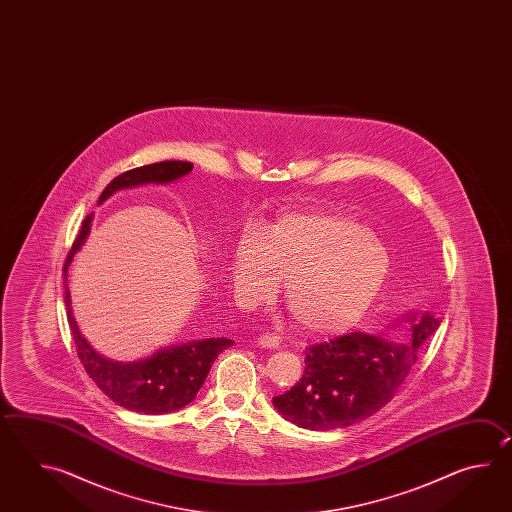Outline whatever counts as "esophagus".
<instances>
[{
  "label": "esophagus",
  "instance_id": "34e87169",
  "mask_svg": "<svg viewBox=\"0 0 512 512\" xmlns=\"http://www.w3.org/2000/svg\"><path fill=\"white\" fill-rule=\"evenodd\" d=\"M256 342H258L260 348L274 349L280 346V340H278V337H274V335H261Z\"/></svg>",
  "mask_w": 512,
  "mask_h": 512
}]
</instances>
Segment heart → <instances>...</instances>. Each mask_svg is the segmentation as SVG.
Returning <instances> with one entry per match:
<instances>
[{"label": "heart", "instance_id": "heart-1", "mask_svg": "<svg viewBox=\"0 0 512 512\" xmlns=\"http://www.w3.org/2000/svg\"><path fill=\"white\" fill-rule=\"evenodd\" d=\"M392 256L371 227L340 208L287 212L265 234L251 230L232 256V285L245 307L271 302L285 278V302L307 335L348 331L370 311Z\"/></svg>", "mask_w": 512, "mask_h": 512}]
</instances>
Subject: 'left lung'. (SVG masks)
<instances>
[{
    "label": "left lung",
    "mask_w": 512,
    "mask_h": 512,
    "mask_svg": "<svg viewBox=\"0 0 512 512\" xmlns=\"http://www.w3.org/2000/svg\"><path fill=\"white\" fill-rule=\"evenodd\" d=\"M404 338L349 333L305 351L302 379L272 399L285 421L305 430L355 425L390 403L441 320L408 311L397 320Z\"/></svg>",
    "instance_id": "8db88e82"
}]
</instances>
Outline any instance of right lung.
Returning <instances> with one entry per match:
<instances>
[{"instance_id": "right-lung-1", "label": "right lung", "mask_w": 512, "mask_h": 512, "mask_svg": "<svg viewBox=\"0 0 512 512\" xmlns=\"http://www.w3.org/2000/svg\"><path fill=\"white\" fill-rule=\"evenodd\" d=\"M192 168L194 164L186 161H164L124 172L106 186V190L98 199V205H102L115 192L124 188L174 183L177 179L190 174ZM91 221L93 214L84 219L80 234L64 263V302L67 307V320L73 331L78 357L84 364V370L113 403L126 410L148 415L170 414L175 410H181L196 399L197 392L207 379L214 360L218 359L223 349L230 348L234 342L230 338L188 340L183 344L164 346L150 357L133 362H120L100 355L80 333L71 309V294L67 289V269L87 240Z\"/></svg>"}]
</instances>
